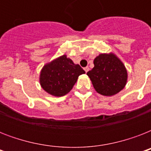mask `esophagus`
<instances>
[{
	"mask_svg": "<svg viewBox=\"0 0 151 151\" xmlns=\"http://www.w3.org/2000/svg\"><path fill=\"white\" fill-rule=\"evenodd\" d=\"M84 70H85V72H86V73H87L88 71L89 70V68H88V66H86V67H85V68H84Z\"/></svg>",
	"mask_w": 151,
	"mask_h": 151,
	"instance_id": "34e87169",
	"label": "esophagus"
}]
</instances>
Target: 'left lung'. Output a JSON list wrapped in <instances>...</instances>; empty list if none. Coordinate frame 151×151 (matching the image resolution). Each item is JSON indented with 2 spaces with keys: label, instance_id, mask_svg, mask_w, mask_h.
Segmentation results:
<instances>
[{
  "label": "left lung",
  "instance_id": "left-lung-1",
  "mask_svg": "<svg viewBox=\"0 0 151 151\" xmlns=\"http://www.w3.org/2000/svg\"><path fill=\"white\" fill-rule=\"evenodd\" d=\"M98 93L111 96L124 88L128 73L125 66L114 54H100L94 59V67L87 73Z\"/></svg>",
  "mask_w": 151,
  "mask_h": 151
}]
</instances>
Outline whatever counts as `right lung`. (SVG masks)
Returning a JSON list of instances; mask_svg holds the SVG:
<instances>
[{
    "instance_id": "add662e5",
    "label": "right lung",
    "mask_w": 151,
    "mask_h": 151,
    "mask_svg": "<svg viewBox=\"0 0 151 151\" xmlns=\"http://www.w3.org/2000/svg\"><path fill=\"white\" fill-rule=\"evenodd\" d=\"M85 71L63 55L44 66L40 84L45 92L54 96H63L73 87L78 77Z\"/></svg>"
}]
</instances>
